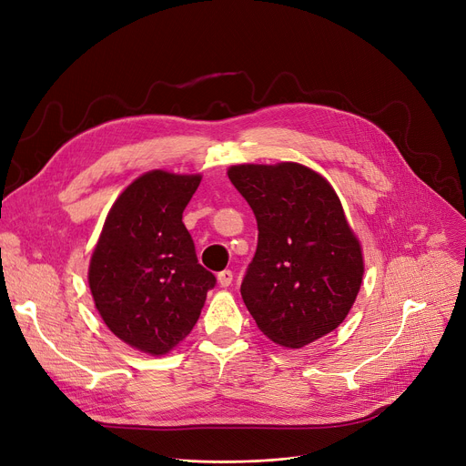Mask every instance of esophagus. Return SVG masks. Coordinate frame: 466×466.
Segmentation results:
<instances>
[{
  "instance_id": "1",
  "label": "esophagus",
  "mask_w": 466,
  "mask_h": 466,
  "mask_svg": "<svg viewBox=\"0 0 466 466\" xmlns=\"http://www.w3.org/2000/svg\"><path fill=\"white\" fill-rule=\"evenodd\" d=\"M232 280H234V275H232L230 269H225L218 275V282H219L221 288H228L232 284Z\"/></svg>"
}]
</instances>
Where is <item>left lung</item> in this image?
I'll return each mask as SVG.
<instances>
[{
  "instance_id": "1",
  "label": "left lung",
  "mask_w": 466,
  "mask_h": 466,
  "mask_svg": "<svg viewBox=\"0 0 466 466\" xmlns=\"http://www.w3.org/2000/svg\"><path fill=\"white\" fill-rule=\"evenodd\" d=\"M227 173L258 223L243 303L271 342L305 348L350 314L364 275L360 241L336 191L314 168L239 163Z\"/></svg>"
}]
</instances>
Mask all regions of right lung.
I'll use <instances>...</instances> for the list:
<instances>
[{"mask_svg":"<svg viewBox=\"0 0 466 466\" xmlns=\"http://www.w3.org/2000/svg\"><path fill=\"white\" fill-rule=\"evenodd\" d=\"M200 175L154 168L126 187L89 264V288L107 329L152 357L173 351L195 327L216 286L195 255L182 214Z\"/></svg>","mask_w":466,"mask_h":466,"instance_id":"add662e5","label":"right lung"}]
</instances>
